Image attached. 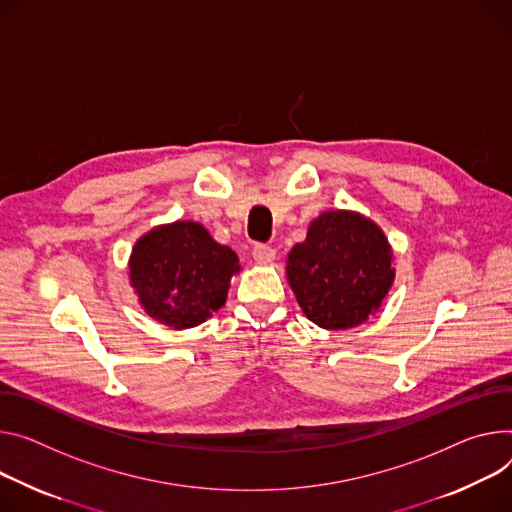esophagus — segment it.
<instances>
[{
	"label": "esophagus",
	"mask_w": 512,
	"mask_h": 512,
	"mask_svg": "<svg viewBox=\"0 0 512 512\" xmlns=\"http://www.w3.org/2000/svg\"><path fill=\"white\" fill-rule=\"evenodd\" d=\"M253 259L259 265H269L275 261V249H271L269 245H255L253 247Z\"/></svg>",
	"instance_id": "34e87169"
}]
</instances>
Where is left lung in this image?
Instances as JSON below:
<instances>
[{
    "mask_svg": "<svg viewBox=\"0 0 512 512\" xmlns=\"http://www.w3.org/2000/svg\"><path fill=\"white\" fill-rule=\"evenodd\" d=\"M396 277L384 230L353 210L318 214L286 261V280L308 320L347 331L374 316Z\"/></svg>",
    "mask_w": 512,
    "mask_h": 512,
    "instance_id": "8db88e82",
    "label": "left lung"
}]
</instances>
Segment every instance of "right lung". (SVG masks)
<instances>
[{
	"instance_id": "1",
	"label": "right lung",
	"mask_w": 512,
	"mask_h": 512,
	"mask_svg": "<svg viewBox=\"0 0 512 512\" xmlns=\"http://www.w3.org/2000/svg\"><path fill=\"white\" fill-rule=\"evenodd\" d=\"M239 257L216 243L204 224L175 220L138 239L128 259V280L141 308L173 331L206 322L226 302Z\"/></svg>"
}]
</instances>
